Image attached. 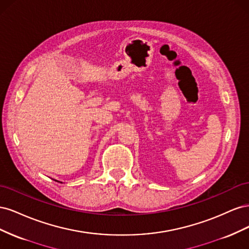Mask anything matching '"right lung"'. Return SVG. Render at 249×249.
I'll return each instance as SVG.
<instances>
[{
    "mask_svg": "<svg viewBox=\"0 0 249 249\" xmlns=\"http://www.w3.org/2000/svg\"><path fill=\"white\" fill-rule=\"evenodd\" d=\"M57 182H58V180H57Z\"/></svg>",
    "mask_w": 249,
    "mask_h": 249,
    "instance_id": "1",
    "label": "right lung"
}]
</instances>
